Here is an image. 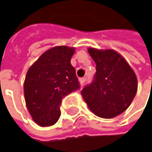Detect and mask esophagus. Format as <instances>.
<instances>
[{
    "label": "esophagus",
    "mask_w": 152,
    "mask_h": 152,
    "mask_svg": "<svg viewBox=\"0 0 152 152\" xmlns=\"http://www.w3.org/2000/svg\"><path fill=\"white\" fill-rule=\"evenodd\" d=\"M85 81H86V78L85 77H82V78L79 79V82H80V84L81 85H83L85 83Z\"/></svg>",
    "instance_id": "esophagus-1"
}]
</instances>
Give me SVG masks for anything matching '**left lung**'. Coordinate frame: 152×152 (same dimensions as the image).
<instances>
[{"label":"left lung","instance_id":"1","mask_svg":"<svg viewBox=\"0 0 152 152\" xmlns=\"http://www.w3.org/2000/svg\"><path fill=\"white\" fill-rule=\"evenodd\" d=\"M96 63L93 81L81 91L90 110L99 117L110 119L130 106L137 91V76L126 60L112 49L90 47Z\"/></svg>","mask_w":152,"mask_h":152}]
</instances>
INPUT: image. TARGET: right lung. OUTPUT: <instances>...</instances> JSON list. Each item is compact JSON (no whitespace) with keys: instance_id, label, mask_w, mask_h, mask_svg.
Returning a JSON list of instances; mask_svg holds the SVG:
<instances>
[{"instance_id":"add662e5","label":"right lung","mask_w":152,"mask_h":152,"mask_svg":"<svg viewBox=\"0 0 152 152\" xmlns=\"http://www.w3.org/2000/svg\"><path fill=\"white\" fill-rule=\"evenodd\" d=\"M74 53L73 47H53L27 71L23 84L25 103L32 120L41 127L57 122L62 99L80 88L70 63Z\"/></svg>"}]
</instances>
